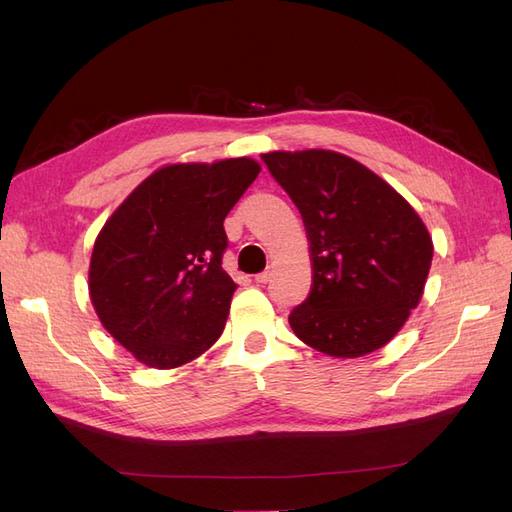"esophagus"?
Listing matches in <instances>:
<instances>
[{
  "label": "esophagus",
  "instance_id": "obj_1",
  "mask_svg": "<svg viewBox=\"0 0 512 512\" xmlns=\"http://www.w3.org/2000/svg\"><path fill=\"white\" fill-rule=\"evenodd\" d=\"M254 280L258 282V284H267L269 280H271V271H262V273H258Z\"/></svg>",
  "mask_w": 512,
  "mask_h": 512
}]
</instances>
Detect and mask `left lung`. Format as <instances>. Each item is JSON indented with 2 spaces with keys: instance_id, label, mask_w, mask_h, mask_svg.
I'll list each match as a JSON object with an SVG mask.
<instances>
[{
  "instance_id": "8db88e82",
  "label": "left lung",
  "mask_w": 512,
  "mask_h": 512,
  "mask_svg": "<svg viewBox=\"0 0 512 512\" xmlns=\"http://www.w3.org/2000/svg\"><path fill=\"white\" fill-rule=\"evenodd\" d=\"M297 205L312 290L290 312L301 342L337 359L389 344L423 297L433 258L427 226L367 166L329 149L262 153Z\"/></svg>"
}]
</instances>
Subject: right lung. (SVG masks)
<instances>
[{
    "label": "right lung",
    "mask_w": 512,
    "mask_h": 512,
    "mask_svg": "<svg viewBox=\"0 0 512 512\" xmlns=\"http://www.w3.org/2000/svg\"><path fill=\"white\" fill-rule=\"evenodd\" d=\"M258 173L252 158L162 166L102 226L89 297L136 361L173 369L218 342L237 290L222 269L224 220Z\"/></svg>",
    "instance_id": "add662e5"
}]
</instances>
